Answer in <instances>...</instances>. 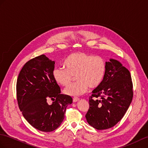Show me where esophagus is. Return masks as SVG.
I'll return each instance as SVG.
<instances>
[{"label":"esophagus","instance_id":"obj_1","mask_svg":"<svg viewBox=\"0 0 148 148\" xmlns=\"http://www.w3.org/2000/svg\"><path fill=\"white\" fill-rule=\"evenodd\" d=\"M79 100H80V99L79 98H77V97H74V98L73 99V102H77Z\"/></svg>","mask_w":148,"mask_h":148}]
</instances>
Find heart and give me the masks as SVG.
Here are the masks:
<instances>
[{"label":"heart","instance_id":"obj_1","mask_svg":"<svg viewBox=\"0 0 148 148\" xmlns=\"http://www.w3.org/2000/svg\"><path fill=\"white\" fill-rule=\"evenodd\" d=\"M66 69L55 68L53 77L59 85H69L76 77L77 82L64 89V93L77 97L84 94L89 87L96 88L100 85L106 73V63L100 56H92L85 52L71 54L64 62Z\"/></svg>","mask_w":148,"mask_h":148}]
</instances>
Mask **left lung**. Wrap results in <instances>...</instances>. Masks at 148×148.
I'll return each mask as SVG.
<instances>
[{"label": "left lung", "instance_id": "1", "mask_svg": "<svg viewBox=\"0 0 148 148\" xmlns=\"http://www.w3.org/2000/svg\"><path fill=\"white\" fill-rule=\"evenodd\" d=\"M106 65L103 81L92 91L85 116L88 123L98 130L109 129L117 124L127 110L133 97L129 71L114 59H110Z\"/></svg>", "mask_w": 148, "mask_h": 148}]
</instances>
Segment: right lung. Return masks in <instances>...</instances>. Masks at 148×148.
I'll return each instance as SVG.
<instances>
[{"label":"right lung","instance_id":"1","mask_svg":"<svg viewBox=\"0 0 148 148\" xmlns=\"http://www.w3.org/2000/svg\"><path fill=\"white\" fill-rule=\"evenodd\" d=\"M55 62L42 55L24 64L16 84L17 100L24 117L42 132H51L62 124L66 107L73 102L69 95L61 94L53 77ZM51 98V105L47 103Z\"/></svg>","mask_w":148,"mask_h":148}]
</instances>
